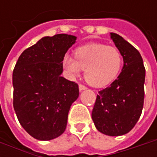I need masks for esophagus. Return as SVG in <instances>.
<instances>
[{
	"label": "esophagus",
	"mask_w": 157,
	"mask_h": 157,
	"mask_svg": "<svg viewBox=\"0 0 157 157\" xmlns=\"http://www.w3.org/2000/svg\"><path fill=\"white\" fill-rule=\"evenodd\" d=\"M78 88H79L80 91H83V90H86V87L85 86H83V85H79V86H78Z\"/></svg>",
	"instance_id": "1"
}]
</instances>
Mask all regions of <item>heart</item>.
I'll use <instances>...</instances> for the list:
<instances>
[{"label": "heart", "mask_w": 157, "mask_h": 157, "mask_svg": "<svg viewBox=\"0 0 157 157\" xmlns=\"http://www.w3.org/2000/svg\"><path fill=\"white\" fill-rule=\"evenodd\" d=\"M122 54L113 46L92 43L77 48L74 57L66 55L63 67L71 76H78L85 70V79L94 87H102L113 81L122 66Z\"/></svg>", "instance_id": "obj_1"}]
</instances>
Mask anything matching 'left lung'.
<instances>
[{
	"label": "left lung",
	"instance_id": "left-lung-1",
	"mask_svg": "<svg viewBox=\"0 0 157 157\" xmlns=\"http://www.w3.org/2000/svg\"><path fill=\"white\" fill-rule=\"evenodd\" d=\"M112 40L123 57V68L117 79L99 92L92 119L100 133L123 136L132 129L142 114L144 102L145 67L140 52L118 34Z\"/></svg>",
	"mask_w": 157,
	"mask_h": 157
}]
</instances>
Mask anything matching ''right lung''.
<instances>
[{
	"instance_id": "1",
	"label": "right lung",
	"mask_w": 157,
	"mask_h": 157,
	"mask_svg": "<svg viewBox=\"0 0 157 157\" xmlns=\"http://www.w3.org/2000/svg\"><path fill=\"white\" fill-rule=\"evenodd\" d=\"M75 36H44L21 54L13 71V105L21 127L40 141L61 136L78 86L61 77L65 53Z\"/></svg>"
}]
</instances>
